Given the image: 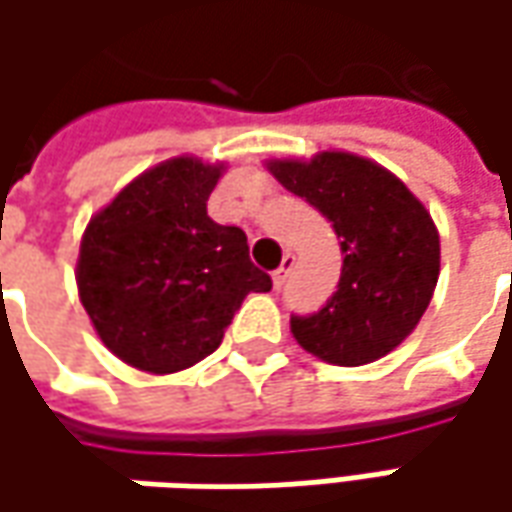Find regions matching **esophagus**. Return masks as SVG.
<instances>
[{"label":"esophagus","instance_id":"esophagus-1","mask_svg":"<svg viewBox=\"0 0 512 512\" xmlns=\"http://www.w3.org/2000/svg\"><path fill=\"white\" fill-rule=\"evenodd\" d=\"M293 265H296V256H293V253H285L282 265H279V270L273 273V285H276V287L285 285L287 276H290V270H293Z\"/></svg>","mask_w":512,"mask_h":512}]
</instances>
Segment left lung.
I'll list each match as a JSON object with an SVG mask.
<instances>
[{
    "instance_id": "left-lung-1",
    "label": "left lung",
    "mask_w": 512,
    "mask_h": 512,
    "mask_svg": "<svg viewBox=\"0 0 512 512\" xmlns=\"http://www.w3.org/2000/svg\"><path fill=\"white\" fill-rule=\"evenodd\" d=\"M282 185L333 222L342 239L339 290L319 313L290 316V333L327 364L359 367L413 333L439 282V230L390 170L344 150L270 159Z\"/></svg>"
}]
</instances>
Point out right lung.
<instances>
[{"label":"right lung","instance_id":"1","mask_svg":"<svg viewBox=\"0 0 512 512\" xmlns=\"http://www.w3.org/2000/svg\"><path fill=\"white\" fill-rule=\"evenodd\" d=\"M225 165L176 156L125 185L85 227L76 285L113 356L176 373L210 356L247 293L273 282L242 227L216 225L207 199Z\"/></svg>","mask_w":512,"mask_h":512}]
</instances>
